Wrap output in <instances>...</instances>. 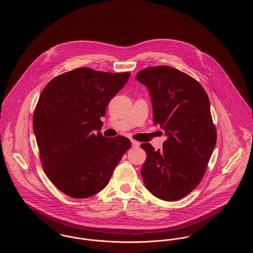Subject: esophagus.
<instances>
[{
	"label": "esophagus",
	"mask_w": 253,
	"mask_h": 253,
	"mask_svg": "<svg viewBox=\"0 0 253 253\" xmlns=\"http://www.w3.org/2000/svg\"><path fill=\"white\" fill-rule=\"evenodd\" d=\"M131 146H132V147H134V148H135V147H138V146L140 145V143H139V142L136 141V140H133V139H131Z\"/></svg>",
	"instance_id": "34e87169"
}]
</instances>
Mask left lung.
<instances>
[{
    "mask_svg": "<svg viewBox=\"0 0 253 253\" xmlns=\"http://www.w3.org/2000/svg\"><path fill=\"white\" fill-rule=\"evenodd\" d=\"M136 79L150 91L154 124L168 135L163 150L141 144L142 178L155 197L176 202L199 185L215 146L210 101L199 82L169 66L142 70Z\"/></svg>",
    "mask_w": 253,
    "mask_h": 253,
    "instance_id": "obj_1",
    "label": "left lung"
}]
</instances>
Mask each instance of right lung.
I'll return each mask as SVG.
<instances>
[{
	"mask_svg": "<svg viewBox=\"0 0 253 253\" xmlns=\"http://www.w3.org/2000/svg\"><path fill=\"white\" fill-rule=\"evenodd\" d=\"M130 72L111 73L79 68L56 76L44 87L33 128L47 177L74 199L100 192L131 148L122 135L102 136L101 117Z\"/></svg>",
	"mask_w": 253,
	"mask_h": 253,
	"instance_id": "obj_1",
	"label": "right lung"
}]
</instances>
